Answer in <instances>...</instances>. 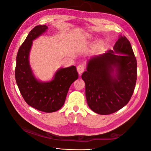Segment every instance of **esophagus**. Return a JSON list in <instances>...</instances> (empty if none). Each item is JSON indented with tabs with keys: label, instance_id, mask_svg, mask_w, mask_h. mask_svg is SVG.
Returning <instances> with one entry per match:
<instances>
[{
	"label": "esophagus",
	"instance_id": "obj_1",
	"mask_svg": "<svg viewBox=\"0 0 151 151\" xmlns=\"http://www.w3.org/2000/svg\"><path fill=\"white\" fill-rule=\"evenodd\" d=\"M85 68H86V67L83 64H80L77 67V72H78L79 74H81L82 73H83L85 70Z\"/></svg>",
	"mask_w": 151,
	"mask_h": 151
}]
</instances>
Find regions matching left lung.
<instances>
[{
  "mask_svg": "<svg viewBox=\"0 0 151 151\" xmlns=\"http://www.w3.org/2000/svg\"><path fill=\"white\" fill-rule=\"evenodd\" d=\"M137 75V60L130 43L120 36L113 50L90 59L82 75L89 107L99 115L119 110L134 93Z\"/></svg>",
  "mask_w": 151,
  "mask_h": 151,
  "instance_id": "obj_1",
  "label": "left lung"
}]
</instances>
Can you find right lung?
<instances>
[{
    "label": "right lung",
    "mask_w": 151,
    "mask_h": 151,
    "mask_svg": "<svg viewBox=\"0 0 151 151\" xmlns=\"http://www.w3.org/2000/svg\"><path fill=\"white\" fill-rule=\"evenodd\" d=\"M47 29L46 25H39L29 32L18 50L15 77L27 104L39 111L52 113L62 107L70 85L79 76L76 67L73 65L58 69L51 81L41 82L36 79L29 65V54L33 41Z\"/></svg>",
    "instance_id": "right-lung-1"
}]
</instances>
